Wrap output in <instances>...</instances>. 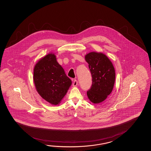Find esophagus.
<instances>
[{"mask_svg":"<svg viewBox=\"0 0 151 151\" xmlns=\"http://www.w3.org/2000/svg\"><path fill=\"white\" fill-rule=\"evenodd\" d=\"M77 84H78L77 81L76 79H74V80L73 81V86H76L77 85Z\"/></svg>","mask_w":151,"mask_h":151,"instance_id":"esophagus-1","label":"esophagus"}]
</instances>
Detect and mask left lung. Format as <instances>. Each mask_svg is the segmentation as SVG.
I'll return each instance as SVG.
<instances>
[{
	"label": "left lung",
	"mask_w": 151,
	"mask_h": 151,
	"mask_svg": "<svg viewBox=\"0 0 151 151\" xmlns=\"http://www.w3.org/2000/svg\"><path fill=\"white\" fill-rule=\"evenodd\" d=\"M85 58L88 64L93 81L87 95L91 103L101 104L106 99L114 87L115 72L113 65L101 52H91Z\"/></svg>",
	"instance_id": "8db88e82"
}]
</instances>
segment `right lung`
<instances>
[{"label":"right lung","instance_id":"add662e5","mask_svg":"<svg viewBox=\"0 0 151 151\" xmlns=\"http://www.w3.org/2000/svg\"><path fill=\"white\" fill-rule=\"evenodd\" d=\"M33 78L40 96L54 105L60 104L72 85V81L52 53L42 57L35 65Z\"/></svg>","mask_w":151,"mask_h":151}]
</instances>
